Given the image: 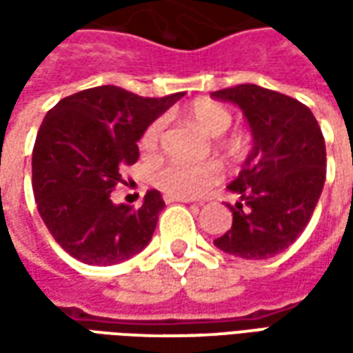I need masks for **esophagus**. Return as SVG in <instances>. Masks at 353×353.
I'll return each mask as SVG.
<instances>
[{
  "label": "esophagus",
  "mask_w": 353,
  "mask_h": 353,
  "mask_svg": "<svg viewBox=\"0 0 353 353\" xmlns=\"http://www.w3.org/2000/svg\"><path fill=\"white\" fill-rule=\"evenodd\" d=\"M164 202L166 204H174V202H187V200L179 199V196H172V194H164Z\"/></svg>",
  "instance_id": "34e87169"
}]
</instances>
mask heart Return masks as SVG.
<instances>
[{
	"label": "heart",
	"mask_w": 353,
	"mask_h": 353,
	"mask_svg": "<svg viewBox=\"0 0 353 353\" xmlns=\"http://www.w3.org/2000/svg\"><path fill=\"white\" fill-rule=\"evenodd\" d=\"M187 121L196 126L200 132L208 136H221L232 123V115L221 103L210 100L194 101L191 108L185 111ZM164 123L161 119L154 121L145 128L139 139V147L143 151H154L161 141ZM219 176V170L215 164H181V162H166L151 174L153 181L162 192L179 196V199H192L206 191Z\"/></svg>",
	"instance_id": "b5f03b06"
}]
</instances>
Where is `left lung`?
<instances>
[{
	"instance_id": "8db88e82",
	"label": "left lung",
	"mask_w": 353,
	"mask_h": 353,
	"mask_svg": "<svg viewBox=\"0 0 353 353\" xmlns=\"http://www.w3.org/2000/svg\"><path fill=\"white\" fill-rule=\"evenodd\" d=\"M212 98L242 109L253 147L234 181L232 227L214 244L240 259H270L301 236L325 183V139L316 117L285 94L238 85Z\"/></svg>"
}]
</instances>
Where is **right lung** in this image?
Here are the masks:
<instances>
[{"label":"right lung","instance_id":"1","mask_svg":"<svg viewBox=\"0 0 353 353\" xmlns=\"http://www.w3.org/2000/svg\"><path fill=\"white\" fill-rule=\"evenodd\" d=\"M183 92L141 98L103 85L60 100L43 119L34 154L32 187L43 223L60 248L85 265L130 259L151 242L161 192L149 191L134 210L115 204L119 168L138 161V141Z\"/></svg>","mask_w":353,"mask_h":353}]
</instances>
